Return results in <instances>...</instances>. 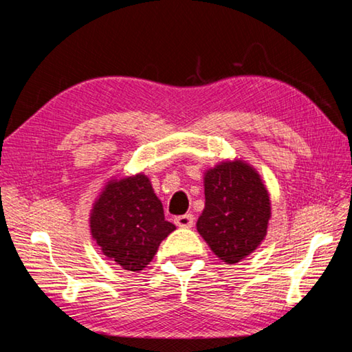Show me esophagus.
I'll return each instance as SVG.
<instances>
[{"label": "esophagus", "instance_id": "1", "mask_svg": "<svg viewBox=\"0 0 352 352\" xmlns=\"http://www.w3.org/2000/svg\"><path fill=\"white\" fill-rule=\"evenodd\" d=\"M175 225L180 228H190L194 225V216L192 214H183V216L175 217Z\"/></svg>", "mask_w": 352, "mask_h": 352}]
</instances>
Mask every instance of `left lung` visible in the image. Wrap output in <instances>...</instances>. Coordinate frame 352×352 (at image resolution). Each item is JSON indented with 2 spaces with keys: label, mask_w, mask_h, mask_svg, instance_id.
I'll list each match as a JSON object with an SVG mask.
<instances>
[{
  "label": "left lung",
  "mask_w": 352,
  "mask_h": 352,
  "mask_svg": "<svg viewBox=\"0 0 352 352\" xmlns=\"http://www.w3.org/2000/svg\"><path fill=\"white\" fill-rule=\"evenodd\" d=\"M205 208L197 231L211 252L237 264L264 242L272 201L264 182L242 158L223 160L204 172Z\"/></svg>",
  "instance_id": "8db88e82"
}]
</instances>
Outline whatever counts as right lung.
<instances>
[{"mask_svg":"<svg viewBox=\"0 0 352 352\" xmlns=\"http://www.w3.org/2000/svg\"><path fill=\"white\" fill-rule=\"evenodd\" d=\"M88 223L105 258L133 273L151 264L160 243L175 230L164 219L162 200L142 172L111 177L93 201Z\"/></svg>","mask_w":352,"mask_h":352,"instance_id":"obj_1","label":"right lung"}]
</instances>
